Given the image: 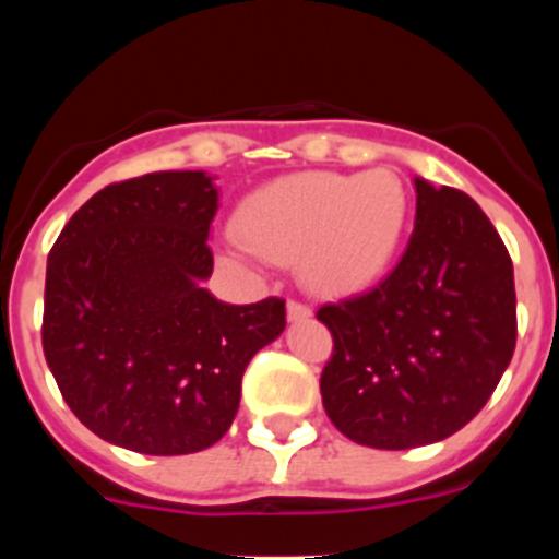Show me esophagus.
Returning a JSON list of instances; mask_svg holds the SVG:
<instances>
[{"label":"esophagus","mask_w":559,"mask_h":559,"mask_svg":"<svg viewBox=\"0 0 559 559\" xmlns=\"http://www.w3.org/2000/svg\"><path fill=\"white\" fill-rule=\"evenodd\" d=\"M286 316H289V321H306L311 319V308L297 300H289L286 302Z\"/></svg>","instance_id":"1"}]
</instances>
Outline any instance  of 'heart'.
I'll use <instances>...</instances> for the list:
<instances>
[{
    "mask_svg": "<svg viewBox=\"0 0 559 559\" xmlns=\"http://www.w3.org/2000/svg\"><path fill=\"white\" fill-rule=\"evenodd\" d=\"M408 216V189L384 167L300 173L248 194L235 213V233L259 257L297 259V273L313 292L348 295L386 273Z\"/></svg>",
    "mask_w": 559,
    "mask_h": 559,
    "instance_id": "1",
    "label": "heart"
}]
</instances>
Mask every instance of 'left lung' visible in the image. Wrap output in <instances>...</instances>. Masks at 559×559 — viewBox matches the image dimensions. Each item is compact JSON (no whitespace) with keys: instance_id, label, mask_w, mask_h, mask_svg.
<instances>
[{"instance_id":"1","label":"left lung","mask_w":559,"mask_h":559,"mask_svg":"<svg viewBox=\"0 0 559 559\" xmlns=\"http://www.w3.org/2000/svg\"><path fill=\"white\" fill-rule=\"evenodd\" d=\"M414 233L370 292L321 306L332 359L321 403L370 449L427 447L484 408L516 346L514 264L465 191L414 178Z\"/></svg>"}]
</instances>
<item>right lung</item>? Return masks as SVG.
<instances>
[{"label":"right lung","instance_id":"obj_1","mask_svg":"<svg viewBox=\"0 0 559 559\" xmlns=\"http://www.w3.org/2000/svg\"><path fill=\"white\" fill-rule=\"evenodd\" d=\"M216 211L213 175L148 173L97 191L50 248L45 362L72 414L112 447H213L251 357L284 332L278 297L229 306L205 289Z\"/></svg>","mask_w":559,"mask_h":559}]
</instances>
